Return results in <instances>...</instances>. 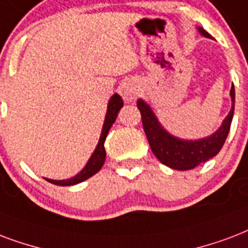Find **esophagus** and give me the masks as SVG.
Wrapping results in <instances>:
<instances>
[{"instance_id": "1", "label": "esophagus", "mask_w": 248, "mask_h": 248, "mask_svg": "<svg viewBox=\"0 0 248 248\" xmlns=\"http://www.w3.org/2000/svg\"><path fill=\"white\" fill-rule=\"evenodd\" d=\"M122 96L124 97V100H127V101H132V100L135 99L138 96V90L137 87L134 86H124L122 88Z\"/></svg>"}]
</instances>
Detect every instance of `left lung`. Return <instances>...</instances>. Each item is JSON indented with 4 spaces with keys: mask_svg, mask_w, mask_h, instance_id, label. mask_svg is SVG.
Segmentation results:
<instances>
[{
    "mask_svg": "<svg viewBox=\"0 0 248 248\" xmlns=\"http://www.w3.org/2000/svg\"><path fill=\"white\" fill-rule=\"evenodd\" d=\"M198 30L205 37H212L202 27ZM230 96H232L233 105H232L229 114L226 116L221 124V127L213 135L205 139H200V140H182L168 134L161 127V124H158L157 118L155 117L151 108L143 100H138V109L141 114L143 128H144L145 135L155 156L164 165L177 170L194 169L200 164L208 161L209 158L215 157L220 152V149L222 148L226 140L232 120H233L234 99H235L234 87H232L230 90Z\"/></svg>",
    "mask_w": 248,
    "mask_h": 248,
    "instance_id": "left-lung-1",
    "label": "left lung"
}]
</instances>
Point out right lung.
<instances>
[{
	"instance_id": "add662e5",
	"label": "right lung",
	"mask_w": 248,
	"mask_h": 248,
	"mask_svg": "<svg viewBox=\"0 0 248 248\" xmlns=\"http://www.w3.org/2000/svg\"><path fill=\"white\" fill-rule=\"evenodd\" d=\"M122 107H124V101L121 99L120 94H113L110 101L108 104L107 117H105V121H104L103 131H101L99 144L94 149L93 155L91 156V158L87 162V165L83 168V170L79 174H77L75 177L70 179H63V181H54V179H46V181L53 183V185H57V186H71V185L83 182V181H86V179H88L93 174H96L101 169V166L104 165V161H105L107 152H105V148H104V143H105V139H107L109 128L111 127V124H114V121H116L117 116H118V111L121 110Z\"/></svg>"
}]
</instances>
